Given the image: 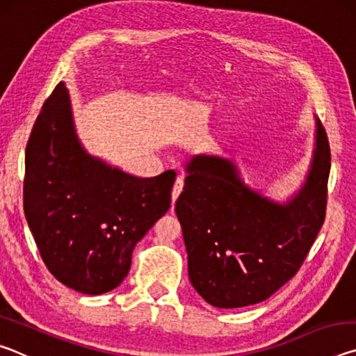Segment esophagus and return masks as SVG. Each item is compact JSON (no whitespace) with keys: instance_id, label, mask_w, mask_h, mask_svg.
Masks as SVG:
<instances>
[{"instance_id":"obj_1","label":"esophagus","mask_w":356,"mask_h":356,"mask_svg":"<svg viewBox=\"0 0 356 356\" xmlns=\"http://www.w3.org/2000/svg\"><path fill=\"white\" fill-rule=\"evenodd\" d=\"M182 190H184V177L179 176L176 179V182H174V186H172V202H176L179 195L182 193Z\"/></svg>"}]
</instances>
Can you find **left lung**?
Instances as JSON below:
<instances>
[{
  "label": "left lung",
  "instance_id": "left-lung-1",
  "mask_svg": "<svg viewBox=\"0 0 356 356\" xmlns=\"http://www.w3.org/2000/svg\"><path fill=\"white\" fill-rule=\"evenodd\" d=\"M308 180L284 206L245 186L231 161L196 156L176 202L197 293L216 308L261 303L292 280L327 213L331 152L317 120Z\"/></svg>",
  "mask_w": 356,
  "mask_h": 356
}]
</instances>
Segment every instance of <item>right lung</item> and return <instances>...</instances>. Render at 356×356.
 Segmentation results:
<instances>
[{"mask_svg": "<svg viewBox=\"0 0 356 356\" xmlns=\"http://www.w3.org/2000/svg\"><path fill=\"white\" fill-rule=\"evenodd\" d=\"M176 172L140 179L89 156L59 83L33 125L23 209L42 261L74 291L100 295L127 276L136 243L171 207Z\"/></svg>", "mask_w": 356, "mask_h": 356, "instance_id": "add662e5", "label": "right lung"}]
</instances>
